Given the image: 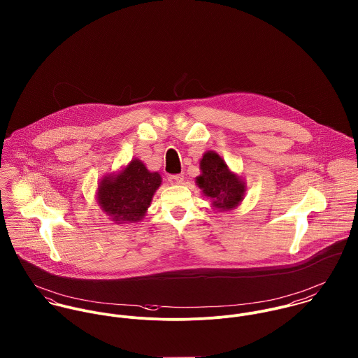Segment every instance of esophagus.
I'll return each instance as SVG.
<instances>
[{"mask_svg":"<svg viewBox=\"0 0 358 358\" xmlns=\"http://www.w3.org/2000/svg\"><path fill=\"white\" fill-rule=\"evenodd\" d=\"M168 180L171 185H182L185 180V176L183 175H171L168 178Z\"/></svg>","mask_w":358,"mask_h":358,"instance_id":"34e87169","label":"esophagus"}]
</instances>
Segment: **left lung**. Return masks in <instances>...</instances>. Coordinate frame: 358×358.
<instances>
[{"mask_svg": "<svg viewBox=\"0 0 358 358\" xmlns=\"http://www.w3.org/2000/svg\"><path fill=\"white\" fill-rule=\"evenodd\" d=\"M201 175L196 178L204 196L212 200V206L220 210L237 208L244 199L245 183L233 173L224 159L215 152H206L200 161Z\"/></svg>", "mask_w": 358, "mask_h": 358, "instance_id": "obj_1", "label": "left lung"}]
</instances>
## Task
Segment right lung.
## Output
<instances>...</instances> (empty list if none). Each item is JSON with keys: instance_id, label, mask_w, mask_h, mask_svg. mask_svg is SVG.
Returning a JSON list of instances; mask_svg holds the SVG:
<instances>
[{"instance_id": "obj_1", "label": "right lung", "mask_w": 358, "mask_h": 358, "mask_svg": "<svg viewBox=\"0 0 358 358\" xmlns=\"http://www.w3.org/2000/svg\"><path fill=\"white\" fill-rule=\"evenodd\" d=\"M159 185V173L150 172L136 158L117 175L103 178L98 186V204L117 224L135 223L143 219Z\"/></svg>"}]
</instances>
